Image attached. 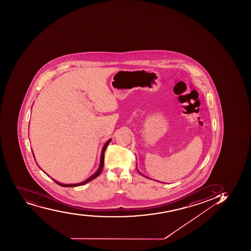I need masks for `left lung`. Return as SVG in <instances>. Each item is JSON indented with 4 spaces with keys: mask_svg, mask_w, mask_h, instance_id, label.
Masks as SVG:
<instances>
[{
    "mask_svg": "<svg viewBox=\"0 0 251 251\" xmlns=\"http://www.w3.org/2000/svg\"><path fill=\"white\" fill-rule=\"evenodd\" d=\"M137 171H138V170H137ZM138 172H139V171H138ZM139 173H140V172H139ZM140 174H141V173H140Z\"/></svg>",
    "mask_w": 251,
    "mask_h": 251,
    "instance_id": "obj_1",
    "label": "left lung"
}]
</instances>
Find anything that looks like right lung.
<instances>
[{
	"label": "right lung",
	"mask_w": 251,
	"mask_h": 251,
	"mask_svg": "<svg viewBox=\"0 0 251 251\" xmlns=\"http://www.w3.org/2000/svg\"><path fill=\"white\" fill-rule=\"evenodd\" d=\"M110 141H111V139H109L108 142H106V143H105L104 147H103V149H102L101 151V155H100V164L99 169H98V170H97V171L96 172V173H95L93 175H92V176H90V177H88L87 180H85L84 181H82V182H81V183L63 184L60 183V182H59V181H55V180L53 179V180L55 181V183H57L58 185H60V186H65V187H75V186H82V185H84V184L87 183V182H89L90 181H92V180H93V179L96 178L97 176H99L100 174V173L102 172L103 167H104V151H105V150H106L107 147H108V145L109 144ZM32 154H33V153H32Z\"/></svg>",
	"instance_id": "right-lung-1"
}]
</instances>
